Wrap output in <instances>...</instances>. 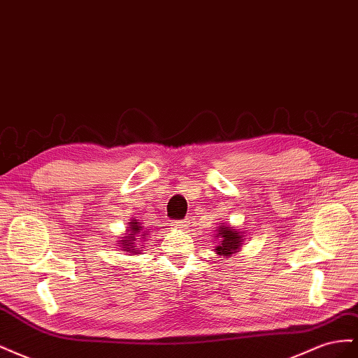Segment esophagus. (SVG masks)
Wrapping results in <instances>:
<instances>
[{"label":"esophagus","mask_w":358,"mask_h":358,"mask_svg":"<svg viewBox=\"0 0 358 358\" xmlns=\"http://www.w3.org/2000/svg\"><path fill=\"white\" fill-rule=\"evenodd\" d=\"M175 225H176V227H179V229H183V227H187V225H188V221H185V220H179V221H176V222H175Z\"/></svg>","instance_id":"esophagus-1"}]
</instances>
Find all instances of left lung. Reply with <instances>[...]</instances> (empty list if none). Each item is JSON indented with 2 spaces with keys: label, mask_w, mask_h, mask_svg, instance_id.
Masks as SVG:
<instances>
[{
  "label": "left lung",
  "mask_w": 358,
  "mask_h": 358,
  "mask_svg": "<svg viewBox=\"0 0 358 358\" xmlns=\"http://www.w3.org/2000/svg\"><path fill=\"white\" fill-rule=\"evenodd\" d=\"M221 237L220 245L216 246V254L222 257H230L231 254L237 252V249L242 246V239L237 231H234L231 227H220V231L216 237Z\"/></svg>",
  "instance_id": "8db88e82"
}]
</instances>
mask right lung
Here are the masks:
<instances>
[{
    "instance_id": "1",
    "label": "right lung",
    "mask_w": 358,
    "mask_h": 358,
    "mask_svg": "<svg viewBox=\"0 0 358 358\" xmlns=\"http://www.w3.org/2000/svg\"><path fill=\"white\" fill-rule=\"evenodd\" d=\"M129 225H131V227H129V229H131V230H129V233H131V234H129L128 237H125V239L122 241L121 245L127 249V251H131V252L137 254V252H136V249H137L136 241L138 239V236H143V234H140V233H142V225H140V224L136 222V221L129 222ZM140 239H142V237H140ZM142 246H143V245H142Z\"/></svg>"
}]
</instances>
